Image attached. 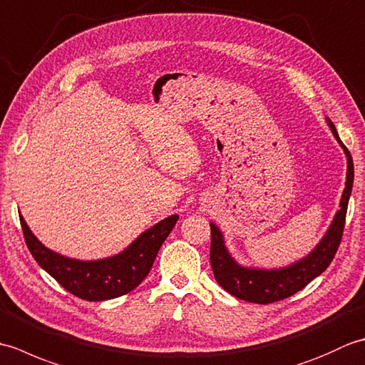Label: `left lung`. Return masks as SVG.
Wrapping results in <instances>:
<instances>
[{"instance_id": "obj_1", "label": "left lung", "mask_w": 365, "mask_h": 365, "mask_svg": "<svg viewBox=\"0 0 365 365\" xmlns=\"http://www.w3.org/2000/svg\"><path fill=\"white\" fill-rule=\"evenodd\" d=\"M327 123L346 157V182L339 202V210L332 218L328 230L324 232V235L311 252L290 263V265L279 268L245 267L237 262L227 250L221 229L215 222H210V263L213 274L216 282L224 290L234 294L235 298L255 302V304H269V302L289 298L301 289H304L317 276H320L334 259L345 227L346 207L351 196L354 180V168L351 153L340 141L334 123L331 122L329 118H327Z\"/></svg>"}]
</instances>
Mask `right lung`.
I'll list each match as a JSON object with an SVG mask.
<instances>
[{
	"instance_id": "obj_1",
	"label": "right lung",
	"mask_w": 365,
	"mask_h": 365,
	"mask_svg": "<svg viewBox=\"0 0 365 365\" xmlns=\"http://www.w3.org/2000/svg\"><path fill=\"white\" fill-rule=\"evenodd\" d=\"M177 220L178 215H170L153 224L125 250L111 257L80 260L46 247L20 213L23 235L34 260L67 292L86 301L113 299L136 289L149 274L161 245L174 229Z\"/></svg>"
}]
</instances>
